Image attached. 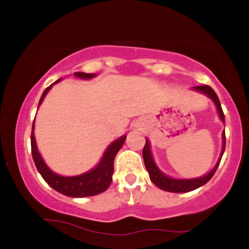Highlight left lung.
<instances>
[{"instance_id":"8db88e82","label":"left lung","mask_w":249,"mask_h":249,"mask_svg":"<svg viewBox=\"0 0 249 249\" xmlns=\"http://www.w3.org/2000/svg\"><path fill=\"white\" fill-rule=\"evenodd\" d=\"M193 90L199 91V92L204 93L207 97H210L211 99L214 102L215 104L216 110H218L219 117L221 119L222 123H225V115L222 112L221 108V104H220V101L216 96V93L214 92V90L208 85H200V87H193ZM225 147H226V137H225V131L222 132V148H221V153H220V158L218 162L215 164V166L213 167V170L211 172H208L205 176L199 177V178H194V179H174L171 178V177L166 176L157 167V165L154 164L152 153H151V147H150V142L146 139V142H145V146L142 148V158H144V162H145V167H146L148 176H150L151 181L156 185L157 187H159L160 190L167 191V192H173V193H185V192H190V191L196 190L202 185H205L206 182H208L211 180V178L214 176L215 173L216 168H218L220 160H221L222 154L225 152Z\"/></svg>"}]
</instances>
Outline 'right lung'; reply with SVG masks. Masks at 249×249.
Here are the masks:
<instances>
[{"instance_id":"obj_1","label":"right lung","mask_w":249,"mask_h":249,"mask_svg":"<svg viewBox=\"0 0 249 249\" xmlns=\"http://www.w3.org/2000/svg\"><path fill=\"white\" fill-rule=\"evenodd\" d=\"M75 76L82 79L93 78L95 73H85V72H75ZM61 78L57 79L53 83H58ZM53 84L48 87L43 92L39 99L38 107L42 104L45 95L49 92V90ZM34 128H35V122L33 123V130H31V153H33V159L35 162L37 170L41 173L42 178L48 182V185L56 190L57 192L64 194V196H72V198H83V196H91L99 194L107 190L112 181L113 174V162H115L116 154L121 150L123 144H124L126 136H122L121 138L116 139L115 142H111L105 151L104 156L102 157V160L95 168L88 171V172L79 174L75 177H62L56 174L47 166L43 158L39 154L36 146L35 136H34Z\"/></svg>"}]
</instances>
